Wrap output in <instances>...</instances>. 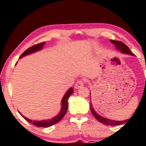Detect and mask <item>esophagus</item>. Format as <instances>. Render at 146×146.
<instances>
[{
    "mask_svg": "<svg viewBox=\"0 0 146 146\" xmlns=\"http://www.w3.org/2000/svg\"><path fill=\"white\" fill-rule=\"evenodd\" d=\"M84 85V81L83 80H79V81L77 82L76 83H75V88H76V89H78V88H81L82 86Z\"/></svg>",
    "mask_w": 146,
    "mask_h": 146,
    "instance_id": "esophagus-1",
    "label": "esophagus"
}]
</instances>
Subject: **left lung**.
I'll return each instance as SVG.
<instances>
[{"instance_id":"1","label":"left lung","mask_w":146,"mask_h":146,"mask_svg":"<svg viewBox=\"0 0 146 146\" xmlns=\"http://www.w3.org/2000/svg\"><path fill=\"white\" fill-rule=\"evenodd\" d=\"M110 42H111L113 44L115 45V48H117L118 51H120L122 53H125V54L130 55V56H135L133 53H132L131 51L129 49L128 46L125 45L124 43L122 42L121 41L118 40H110ZM90 111H91V113L93 114V115L95 117L97 120H98L99 121L101 122V123H104L105 125H121L123 124V123H127V120H123V121H115V120L109 119L108 118H105V117H103L100 116L99 114L95 111L94 108H93V105H92L91 103H90Z\"/></svg>"}]
</instances>
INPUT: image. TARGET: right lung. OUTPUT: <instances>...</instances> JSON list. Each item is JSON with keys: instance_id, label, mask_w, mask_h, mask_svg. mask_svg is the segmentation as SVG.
I'll return each mask as SVG.
<instances>
[{"instance_id": "1", "label": "right lung", "mask_w": 146, "mask_h": 146, "mask_svg": "<svg viewBox=\"0 0 146 146\" xmlns=\"http://www.w3.org/2000/svg\"><path fill=\"white\" fill-rule=\"evenodd\" d=\"M44 44H45V42L31 46V47H30L28 48V49H27L26 51H25L24 53L20 56V58H22L23 57L27 56V55L31 54V53H35V52L36 51H40L42 48H43V46H44ZM73 89L72 87H71V88H70L66 92L65 95H64L62 99V101H61L62 108H61V110H60V113H58L56 117H53L52 119H47V120H42V121H33V120L29 119L27 118L26 117L23 116L20 112L19 113L21 114V116L23 117L26 121H27L28 122H29V123H31V124L36 125L37 127H43V128L50 127L51 126V125L58 123V122H59L60 120L63 118L64 116L65 115V114L66 113V112H67V109H68V99L69 98V97L71 96L72 94H73Z\"/></svg>"}]
</instances>
